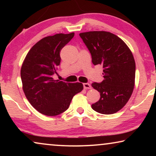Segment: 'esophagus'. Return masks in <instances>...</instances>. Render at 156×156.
<instances>
[{
	"mask_svg": "<svg viewBox=\"0 0 156 156\" xmlns=\"http://www.w3.org/2000/svg\"><path fill=\"white\" fill-rule=\"evenodd\" d=\"M83 86H84V88L85 89H91V86L88 83H84L83 84Z\"/></svg>",
	"mask_w": 156,
	"mask_h": 156,
	"instance_id": "obj_1",
	"label": "esophagus"
}]
</instances>
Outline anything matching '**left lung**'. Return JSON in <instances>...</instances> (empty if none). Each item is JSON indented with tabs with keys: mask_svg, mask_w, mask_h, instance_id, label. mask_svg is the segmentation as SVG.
Segmentation results:
<instances>
[{
	"mask_svg": "<svg viewBox=\"0 0 156 156\" xmlns=\"http://www.w3.org/2000/svg\"><path fill=\"white\" fill-rule=\"evenodd\" d=\"M94 65L103 66L104 80L91 86L100 92L99 101L91 105L102 114H115L126 105L133 92L136 64L124 42L114 34L90 31L80 34Z\"/></svg>",
	"mask_w": 156,
	"mask_h": 156,
	"instance_id": "1",
	"label": "left lung"
}]
</instances>
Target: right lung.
I'll list each match as a JSON object with an SVG mask.
<instances>
[{"mask_svg": "<svg viewBox=\"0 0 156 156\" xmlns=\"http://www.w3.org/2000/svg\"><path fill=\"white\" fill-rule=\"evenodd\" d=\"M74 33H59L37 42L27 53L20 70L25 97L36 110L49 116L65 112L76 94L83 89L82 83L54 80L59 65L60 51Z\"/></svg>", "mask_w": 156, "mask_h": 156, "instance_id": "right-lung-1", "label": "right lung"}]
</instances>
